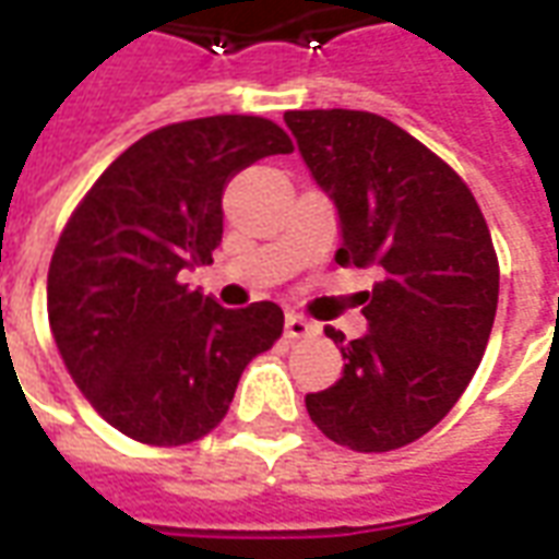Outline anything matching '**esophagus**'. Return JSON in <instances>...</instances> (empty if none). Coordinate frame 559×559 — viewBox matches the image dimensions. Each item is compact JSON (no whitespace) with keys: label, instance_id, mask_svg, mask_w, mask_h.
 Listing matches in <instances>:
<instances>
[{"label":"esophagus","instance_id":"1","mask_svg":"<svg viewBox=\"0 0 559 559\" xmlns=\"http://www.w3.org/2000/svg\"><path fill=\"white\" fill-rule=\"evenodd\" d=\"M284 335L287 338H308V335H314V323H308L299 314H287L284 317Z\"/></svg>","mask_w":559,"mask_h":559}]
</instances>
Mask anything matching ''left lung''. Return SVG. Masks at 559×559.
I'll list each match as a JSON object with an SVG mask.
<instances>
[{
	"label": "left lung",
	"mask_w": 559,
	"mask_h": 559,
	"mask_svg": "<svg viewBox=\"0 0 559 559\" xmlns=\"http://www.w3.org/2000/svg\"><path fill=\"white\" fill-rule=\"evenodd\" d=\"M305 167L338 212L341 266L377 269L368 332L341 344L338 383L305 395L329 440L389 452L455 407L491 335L500 269L469 188L404 128L362 110H290Z\"/></svg>",
	"instance_id": "1"
}]
</instances>
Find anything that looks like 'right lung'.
Returning <instances> with one entry per match:
<instances>
[{"mask_svg":"<svg viewBox=\"0 0 559 559\" xmlns=\"http://www.w3.org/2000/svg\"><path fill=\"white\" fill-rule=\"evenodd\" d=\"M290 152L260 116L158 128L102 173L59 236L47 272L56 347L92 407L140 443L212 431L245 365L278 341V305L233 311L188 290L182 272L212 263L233 176Z\"/></svg>","mask_w":559,"mask_h":559,"instance_id":"right-lung-1","label":"right lung"}]
</instances>
